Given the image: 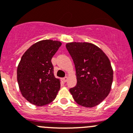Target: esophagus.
<instances>
[{"label": "esophagus", "instance_id": "1", "mask_svg": "<svg viewBox=\"0 0 133 133\" xmlns=\"http://www.w3.org/2000/svg\"><path fill=\"white\" fill-rule=\"evenodd\" d=\"M68 77H65L63 78L62 80H63V81H64V82H66L67 81H68Z\"/></svg>", "mask_w": 133, "mask_h": 133}]
</instances>
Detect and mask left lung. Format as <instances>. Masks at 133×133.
<instances>
[{
  "instance_id": "obj_1",
  "label": "left lung",
  "mask_w": 133,
  "mask_h": 133,
  "mask_svg": "<svg viewBox=\"0 0 133 133\" xmlns=\"http://www.w3.org/2000/svg\"><path fill=\"white\" fill-rule=\"evenodd\" d=\"M76 70L77 85L69 89L80 106L92 108L107 97L113 82V69L106 54L89 43H67Z\"/></svg>"
}]
</instances>
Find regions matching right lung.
Here are the masks:
<instances>
[{
  "label": "right lung",
  "mask_w": 133,
  "mask_h": 133,
  "mask_svg": "<svg viewBox=\"0 0 133 133\" xmlns=\"http://www.w3.org/2000/svg\"><path fill=\"white\" fill-rule=\"evenodd\" d=\"M62 45L58 41L43 40L31 46L22 56L17 79L22 96L37 106L52 102L60 89L54 77L52 58Z\"/></svg>",
  "instance_id": "add662e5"
}]
</instances>
